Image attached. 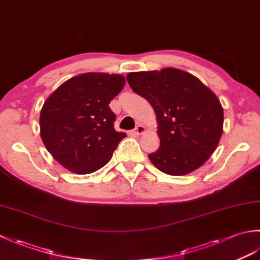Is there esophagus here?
<instances>
[{"label": "esophagus", "instance_id": "obj_1", "mask_svg": "<svg viewBox=\"0 0 260 260\" xmlns=\"http://www.w3.org/2000/svg\"><path fill=\"white\" fill-rule=\"evenodd\" d=\"M144 132H145V127L143 126L142 124H137V126L135 127L134 131H133V133L136 134V135H141V134L144 133Z\"/></svg>", "mask_w": 260, "mask_h": 260}]
</instances>
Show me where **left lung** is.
Listing matches in <instances>:
<instances>
[{"label":"left lung","instance_id":"8db88e82","mask_svg":"<svg viewBox=\"0 0 260 260\" xmlns=\"http://www.w3.org/2000/svg\"><path fill=\"white\" fill-rule=\"evenodd\" d=\"M157 118L159 147L151 162L169 175H185L200 168L222 135L223 109L218 97L197 77L174 68L127 75Z\"/></svg>","mask_w":260,"mask_h":260}]
</instances>
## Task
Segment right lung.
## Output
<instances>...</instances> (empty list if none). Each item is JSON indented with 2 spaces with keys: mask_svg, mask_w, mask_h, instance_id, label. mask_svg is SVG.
<instances>
[{
  "mask_svg": "<svg viewBox=\"0 0 260 260\" xmlns=\"http://www.w3.org/2000/svg\"><path fill=\"white\" fill-rule=\"evenodd\" d=\"M120 75L89 73L66 81L40 113V135L54 159L77 174L102 169L126 137L114 128L109 103L123 89Z\"/></svg>",
  "mask_w": 260,
  "mask_h": 260,
  "instance_id": "right-lung-1",
  "label": "right lung"
}]
</instances>
